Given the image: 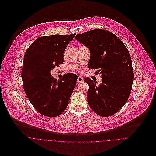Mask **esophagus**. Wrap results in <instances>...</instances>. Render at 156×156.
<instances>
[{
  "instance_id": "obj_1",
  "label": "esophagus",
  "mask_w": 156,
  "mask_h": 156,
  "mask_svg": "<svg viewBox=\"0 0 156 156\" xmlns=\"http://www.w3.org/2000/svg\"><path fill=\"white\" fill-rule=\"evenodd\" d=\"M77 82L78 83H80V82H82L83 81V78L81 76H79L78 78H77Z\"/></svg>"
}]
</instances>
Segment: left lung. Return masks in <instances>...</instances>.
<instances>
[{
	"label": "left lung",
	"mask_w": 156,
	"mask_h": 156,
	"mask_svg": "<svg viewBox=\"0 0 156 156\" xmlns=\"http://www.w3.org/2000/svg\"><path fill=\"white\" fill-rule=\"evenodd\" d=\"M75 39L90 50L89 68L103 79L100 85L89 77L87 100L97 115L108 117L119 111L127 102L132 88L134 73L129 50L115 34L104 29H94L77 34Z\"/></svg>",
	"instance_id": "1"
}]
</instances>
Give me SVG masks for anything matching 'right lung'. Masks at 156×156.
I'll list each match as a JSON object with an SVG mask.
<instances>
[{"mask_svg": "<svg viewBox=\"0 0 156 156\" xmlns=\"http://www.w3.org/2000/svg\"><path fill=\"white\" fill-rule=\"evenodd\" d=\"M76 34L53 35L37 39L27 49L22 70L24 92L40 113L56 117L67 108L77 76L68 73L57 80L50 73L64 61V52Z\"/></svg>", "mask_w": 156, "mask_h": 156, "instance_id": "right-lung-1", "label": "right lung"}]
</instances>
